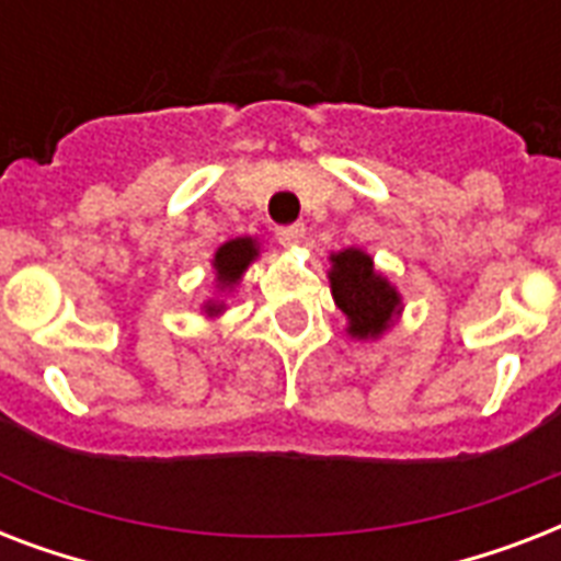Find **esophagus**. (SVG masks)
I'll return each instance as SVG.
<instances>
[{
    "label": "esophagus",
    "mask_w": 561,
    "mask_h": 561,
    "mask_svg": "<svg viewBox=\"0 0 561 561\" xmlns=\"http://www.w3.org/2000/svg\"><path fill=\"white\" fill-rule=\"evenodd\" d=\"M276 238H279L282 247H294V244H299L302 238H306V227H302V224L279 227V229H276Z\"/></svg>",
    "instance_id": "34e87169"
}]
</instances>
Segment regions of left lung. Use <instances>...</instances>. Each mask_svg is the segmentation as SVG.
Listing matches in <instances>:
<instances>
[{
    "label": "left lung",
    "instance_id": "left-lung-1",
    "mask_svg": "<svg viewBox=\"0 0 561 561\" xmlns=\"http://www.w3.org/2000/svg\"><path fill=\"white\" fill-rule=\"evenodd\" d=\"M329 282H332L334 306L341 308L346 320H350L346 332L352 337H358V341L378 337L399 317V290L375 271L373 255H367L358 247L332 253Z\"/></svg>",
    "mask_w": 561,
    "mask_h": 561
}]
</instances>
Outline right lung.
Segmentation results:
<instances>
[{"mask_svg": "<svg viewBox=\"0 0 561 561\" xmlns=\"http://www.w3.org/2000/svg\"><path fill=\"white\" fill-rule=\"evenodd\" d=\"M255 255H259L255 238H232V241H227V244H220L215 259H211L218 288L220 290L236 288L238 279H241L247 267H250V262H255ZM203 308H206V314L215 317L224 311V302H206Z\"/></svg>", "mask_w": 561, "mask_h": 561, "instance_id": "1", "label": "right lung"}]
</instances>
